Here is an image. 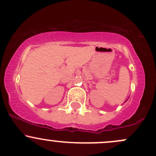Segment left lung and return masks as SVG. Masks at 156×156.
<instances>
[{"label":"left lung","instance_id":"1","mask_svg":"<svg viewBox=\"0 0 156 156\" xmlns=\"http://www.w3.org/2000/svg\"><path fill=\"white\" fill-rule=\"evenodd\" d=\"M126 101H127V100H126V101H125V102H126Z\"/></svg>","mask_w":156,"mask_h":156}]
</instances>
